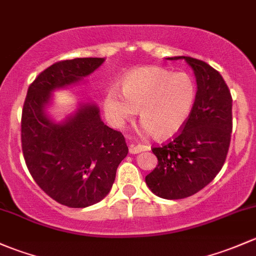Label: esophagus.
I'll return each instance as SVG.
<instances>
[{
    "mask_svg": "<svg viewBox=\"0 0 256 256\" xmlns=\"http://www.w3.org/2000/svg\"><path fill=\"white\" fill-rule=\"evenodd\" d=\"M150 150L148 146H144V144H131L130 146V153L132 154H136V153L141 152V150Z\"/></svg>",
    "mask_w": 256,
    "mask_h": 256,
    "instance_id": "esophagus-1",
    "label": "esophagus"
}]
</instances>
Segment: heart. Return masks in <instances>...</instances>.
Listing matches in <instances>:
<instances>
[{
	"label": "heart",
	"mask_w": 256,
	"mask_h": 256,
	"mask_svg": "<svg viewBox=\"0 0 256 256\" xmlns=\"http://www.w3.org/2000/svg\"><path fill=\"white\" fill-rule=\"evenodd\" d=\"M196 98L195 83L186 74L162 67H140L125 74L121 92L108 90L103 109L108 122L122 128L140 110L142 130L158 141L173 138L189 119Z\"/></svg>",
	"instance_id": "1"
}]
</instances>
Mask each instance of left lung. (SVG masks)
I'll return each mask as SVG.
<instances>
[{"label":"left lung","instance_id":"1","mask_svg":"<svg viewBox=\"0 0 256 256\" xmlns=\"http://www.w3.org/2000/svg\"><path fill=\"white\" fill-rule=\"evenodd\" d=\"M185 60L196 80V98L182 132L152 150L158 164L146 176L154 195L179 200L200 192L224 164L232 134V96L224 80L210 64L189 56Z\"/></svg>","mask_w":256,"mask_h":256}]
</instances>
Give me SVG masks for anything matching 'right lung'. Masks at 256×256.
Instances as JSON below:
<instances>
[{"mask_svg": "<svg viewBox=\"0 0 256 256\" xmlns=\"http://www.w3.org/2000/svg\"><path fill=\"white\" fill-rule=\"evenodd\" d=\"M104 58L60 61L42 71L29 87L22 114V150L36 182L58 204L74 208L98 204L110 192L125 137L102 121L93 102L56 120L49 108L54 92L84 82Z\"/></svg>", "mask_w": 256, "mask_h": 256, "instance_id": "1", "label": "right lung"}]
</instances>
